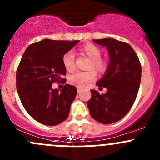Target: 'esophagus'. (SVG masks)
<instances>
[{"mask_svg":"<svg viewBox=\"0 0 160 160\" xmlns=\"http://www.w3.org/2000/svg\"><path fill=\"white\" fill-rule=\"evenodd\" d=\"M77 90H78V92H81V91H82V89H81V88H78Z\"/></svg>","mask_w":160,"mask_h":160,"instance_id":"34e87169","label":"esophagus"}]
</instances>
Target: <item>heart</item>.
Here are the masks:
<instances>
[{"label":"heart","instance_id":"b5f03b06","mask_svg":"<svg viewBox=\"0 0 160 160\" xmlns=\"http://www.w3.org/2000/svg\"><path fill=\"white\" fill-rule=\"evenodd\" d=\"M82 52L87 56L91 59L90 68H95L97 71L100 72H104L107 69V63L104 60L100 58L101 51L100 48L95 45L91 43H87L82 45L80 48ZM63 64L67 71H72L75 68L74 63V52L70 50L68 51L63 56ZM96 78L95 71L91 70L88 71H78L72 75L70 76V82L78 87H86L88 83L91 81H93Z\"/></svg>","mask_w":160,"mask_h":160}]
</instances>
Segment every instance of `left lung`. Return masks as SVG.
I'll list each match as a JSON object with an SVG mask.
<instances>
[{
  "label": "left lung",
  "mask_w": 160,
  "mask_h": 160,
  "mask_svg": "<svg viewBox=\"0 0 160 160\" xmlns=\"http://www.w3.org/2000/svg\"><path fill=\"white\" fill-rule=\"evenodd\" d=\"M105 47L109 62L105 73L97 82L100 88H106V93L100 94L91 89L88 108L92 118L104 124L122 119L135 101L141 78V66L134 50L129 44L113 38L93 40Z\"/></svg>",
  "instance_id": "1"
}]
</instances>
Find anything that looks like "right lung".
Returning <instances> with one entry per match:
<instances>
[{
    "label": "right lung",
    "mask_w": 160,
    "mask_h": 160,
    "mask_svg": "<svg viewBox=\"0 0 160 160\" xmlns=\"http://www.w3.org/2000/svg\"><path fill=\"white\" fill-rule=\"evenodd\" d=\"M78 42L44 39L29 45L22 55L16 71L18 94L27 113L42 124H60L69 115L77 89L66 84L60 91L52 84L64 80L63 56Z\"/></svg>",
    "instance_id": "right-lung-1"
}]
</instances>
